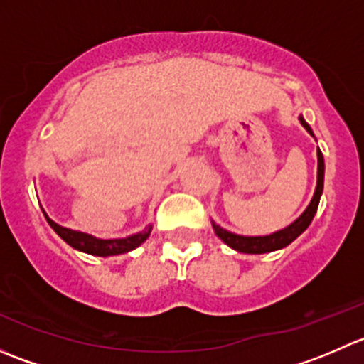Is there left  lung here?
Listing matches in <instances>:
<instances>
[{
  "mask_svg": "<svg viewBox=\"0 0 364 364\" xmlns=\"http://www.w3.org/2000/svg\"><path fill=\"white\" fill-rule=\"evenodd\" d=\"M299 121H301V124H303V127L306 128L308 134L314 135V132H311L310 124H308L306 121L303 119V117H299ZM317 156H318L317 188H315L314 199H311L310 205H308V208L304 209L303 215H301L294 223H291V225L285 227V229L278 230V232L269 234V236L247 237V236H237V234L229 232V230L222 229V227L216 225V223L213 222V229H215L216 236H218L220 240L223 241V243L229 245L230 248H234V250H237V252H241V253H267V252L280 250V248H285V247H287V245H291L292 241H294L296 237L299 236V234H303L304 230L308 229V225H310L311 220H314L315 213H317L318 200H321L322 188H324V156H322L321 149H318V151H317Z\"/></svg>",
  "mask_w": 364,
  "mask_h": 364,
  "instance_id": "left-lung-1",
  "label": "left lung"
}]
</instances>
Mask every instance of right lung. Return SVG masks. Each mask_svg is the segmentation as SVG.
Here are the masks:
<instances>
[{
  "mask_svg": "<svg viewBox=\"0 0 364 364\" xmlns=\"http://www.w3.org/2000/svg\"><path fill=\"white\" fill-rule=\"evenodd\" d=\"M46 215V213H43ZM46 220L49 222V225L56 230L58 236L61 240H65L70 247H73L75 250L91 253V255H98V257H109V255H119V253H127L134 248H137L139 245L144 243L148 240L149 232H151V225L148 229H144L142 232L135 234V236L124 237V240H97V237L90 236V234H82L77 232V230L67 229V227L58 225L56 222L49 218L46 215Z\"/></svg>",
  "mask_w": 364,
  "mask_h": 364,
  "instance_id": "right-lung-1",
  "label": "right lung"
}]
</instances>
